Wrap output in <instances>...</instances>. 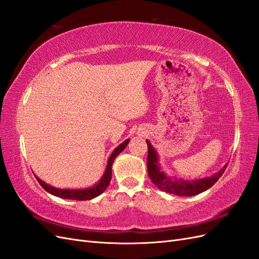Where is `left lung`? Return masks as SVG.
Returning a JSON list of instances; mask_svg holds the SVG:
<instances>
[{
	"instance_id": "left-lung-1",
	"label": "left lung",
	"mask_w": 259,
	"mask_h": 259,
	"mask_svg": "<svg viewBox=\"0 0 259 259\" xmlns=\"http://www.w3.org/2000/svg\"><path fill=\"white\" fill-rule=\"evenodd\" d=\"M148 145V158H147V168H148V175L152 180V183L160 188L161 190L180 195V197H192V195H197L203 191H205L213 186L217 180L222 177L226 167L228 164L215 173L213 176L192 180V182H188L184 179H171L165 173H163L159 165V156L156 153L155 149L152 147L149 140H146Z\"/></svg>"
}]
</instances>
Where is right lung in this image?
Masks as SVG:
<instances>
[{"label":"right lung","instance_id":"right-lung-1","mask_svg":"<svg viewBox=\"0 0 259 259\" xmlns=\"http://www.w3.org/2000/svg\"><path fill=\"white\" fill-rule=\"evenodd\" d=\"M128 142H130V139H126L124 143H122L121 145H119L114 149L112 154L110 155V158H109V160H108V164H107L104 176L101 177V179L95 186H93L91 188H86V189H59V188L52 187L46 183L42 182V180L37 176H35L36 180L38 182V184L42 186V188L45 191H48L49 193H51L53 195H56V197H59L62 199H69V200H79V201L92 200L94 198L98 197L99 194H101L107 189V187L109 186V183H110V180H111L112 163L116 156L124 150L125 147L127 146Z\"/></svg>","mask_w":259,"mask_h":259}]
</instances>
